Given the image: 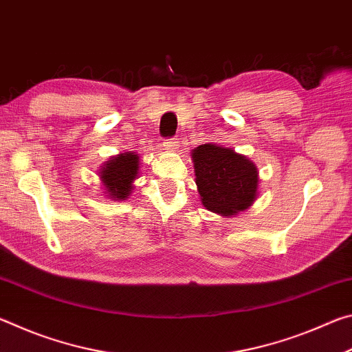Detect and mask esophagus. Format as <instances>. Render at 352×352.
<instances>
[{
    "mask_svg": "<svg viewBox=\"0 0 352 352\" xmlns=\"http://www.w3.org/2000/svg\"><path fill=\"white\" fill-rule=\"evenodd\" d=\"M163 147L166 151H177L178 148V141L177 140H168L163 142Z\"/></svg>",
    "mask_w": 352,
    "mask_h": 352,
    "instance_id": "esophagus-1",
    "label": "esophagus"
}]
</instances>
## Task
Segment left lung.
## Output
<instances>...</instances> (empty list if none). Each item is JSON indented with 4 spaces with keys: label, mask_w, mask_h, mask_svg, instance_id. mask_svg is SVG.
Wrapping results in <instances>:
<instances>
[{
    "label": "left lung",
    "mask_w": 352,
    "mask_h": 352,
    "mask_svg": "<svg viewBox=\"0 0 352 352\" xmlns=\"http://www.w3.org/2000/svg\"><path fill=\"white\" fill-rule=\"evenodd\" d=\"M190 158L201 205L206 210L233 217L258 199L259 170L245 155L208 142L195 147Z\"/></svg>",
    "instance_id": "8db88e82"
}]
</instances>
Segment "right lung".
Masks as SVG:
<instances>
[{
	"instance_id": "right-lung-1",
	"label": "right lung",
	"mask_w": 352,
	"mask_h": 352,
	"mask_svg": "<svg viewBox=\"0 0 352 352\" xmlns=\"http://www.w3.org/2000/svg\"><path fill=\"white\" fill-rule=\"evenodd\" d=\"M141 158L133 151L118 153L107 160L99 169V180L104 194L110 200H127L133 190V183L140 174Z\"/></svg>"
}]
</instances>
